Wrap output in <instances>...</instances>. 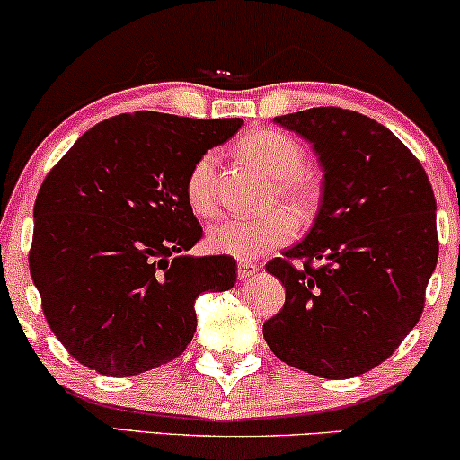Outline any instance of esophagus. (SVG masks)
Returning <instances> with one entry per match:
<instances>
[{"label": "esophagus", "mask_w": 460, "mask_h": 460, "mask_svg": "<svg viewBox=\"0 0 460 460\" xmlns=\"http://www.w3.org/2000/svg\"><path fill=\"white\" fill-rule=\"evenodd\" d=\"M257 270H260V266H257V263H251V261L237 263V277H240L242 281H244V279H248V277H252V274H255Z\"/></svg>", "instance_id": "1"}]
</instances>
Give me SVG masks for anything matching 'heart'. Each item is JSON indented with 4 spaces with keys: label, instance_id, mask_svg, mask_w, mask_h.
<instances>
[{
    "label": "heart",
    "instance_id": "obj_1",
    "mask_svg": "<svg viewBox=\"0 0 460 460\" xmlns=\"http://www.w3.org/2000/svg\"><path fill=\"white\" fill-rule=\"evenodd\" d=\"M242 153L261 171L277 179L272 203H283L300 218L315 212L320 199L318 183L305 172L307 153L289 134L277 129H257L242 140ZM216 171L218 153L208 151L197 157L186 177V200L194 214L209 216L216 209ZM296 235V220L285 209L266 216H223L209 226L208 244L216 252L255 260L272 248L288 244Z\"/></svg>",
    "mask_w": 460,
    "mask_h": 460
}]
</instances>
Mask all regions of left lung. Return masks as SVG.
Listing matches in <instances>:
<instances>
[{
  "mask_svg": "<svg viewBox=\"0 0 460 460\" xmlns=\"http://www.w3.org/2000/svg\"><path fill=\"white\" fill-rule=\"evenodd\" d=\"M274 123L311 142L324 175L311 231L266 263L285 305L263 337L288 366L358 376L392 357L424 311L439 257L432 186L392 131L352 110L309 108Z\"/></svg>",
  "mask_w": 460,
  "mask_h": 460,
  "instance_id": "1",
  "label": "left lung"
}]
</instances>
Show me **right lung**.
<instances>
[{
  "label": "right lung",
  "mask_w": 460,
  "mask_h": 460,
  "mask_svg": "<svg viewBox=\"0 0 460 460\" xmlns=\"http://www.w3.org/2000/svg\"><path fill=\"white\" fill-rule=\"evenodd\" d=\"M242 119L119 114L88 129L34 203L31 281L68 355L105 376H134L181 355L194 300L235 285L229 255H186L203 237L186 200L197 157Z\"/></svg>",
  "instance_id": "add662e5"
}]
</instances>
